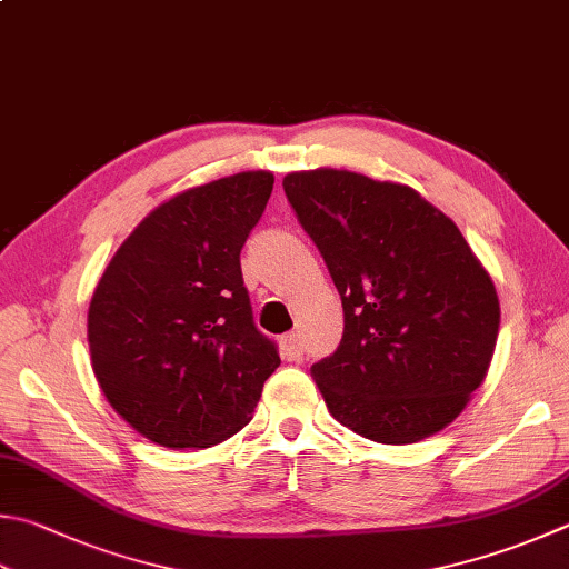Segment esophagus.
<instances>
[{"label": "esophagus", "mask_w": 569, "mask_h": 569, "mask_svg": "<svg viewBox=\"0 0 569 569\" xmlns=\"http://www.w3.org/2000/svg\"><path fill=\"white\" fill-rule=\"evenodd\" d=\"M302 351H305V347H302V339H299L297 331H289L287 337H282V357L287 361H299L302 359Z\"/></svg>", "instance_id": "1"}]
</instances>
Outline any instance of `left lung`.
<instances>
[{"mask_svg":"<svg viewBox=\"0 0 569 569\" xmlns=\"http://www.w3.org/2000/svg\"><path fill=\"white\" fill-rule=\"evenodd\" d=\"M282 186L345 307L337 351L312 367L329 413L377 443L438 433L496 351L490 274L456 222L409 186L335 168L289 173Z\"/></svg>","mask_w":569,"mask_h":569,"instance_id":"left-lung-1","label":"left lung"}]
</instances>
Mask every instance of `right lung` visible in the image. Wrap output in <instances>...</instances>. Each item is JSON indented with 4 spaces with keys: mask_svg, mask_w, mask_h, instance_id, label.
Masks as SVG:
<instances>
[{
    "mask_svg": "<svg viewBox=\"0 0 569 569\" xmlns=\"http://www.w3.org/2000/svg\"><path fill=\"white\" fill-rule=\"evenodd\" d=\"M272 186V173L248 170L170 198L128 234L96 287V381L148 441L173 451L228 441L280 367L240 270Z\"/></svg>",
    "mask_w": 569,
    "mask_h": 569,
    "instance_id": "obj_1",
    "label": "right lung"
}]
</instances>
